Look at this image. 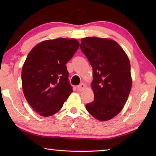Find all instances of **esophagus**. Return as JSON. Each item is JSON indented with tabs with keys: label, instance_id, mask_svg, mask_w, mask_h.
Wrapping results in <instances>:
<instances>
[{
	"label": "esophagus",
	"instance_id": "obj_1",
	"mask_svg": "<svg viewBox=\"0 0 156 156\" xmlns=\"http://www.w3.org/2000/svg\"><path fill=\"white\" fill-rule=\"evenodd\" d=\"M85 87H86L85 84H84V83H81L79 84L78 86H77V89L78 91H83L84 89H85Z\"/></svg>",
	"mask_w": 156,
	"mask_h": 156
}]
</instances>
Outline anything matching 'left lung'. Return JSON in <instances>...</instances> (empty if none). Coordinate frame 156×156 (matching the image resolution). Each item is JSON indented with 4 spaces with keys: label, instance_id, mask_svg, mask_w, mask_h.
Wrapping results in <instances>:
<instances>
[{
    "label": "left lung",
    "instance_id": "8db88e82",
    "mask_svg": "<svg viewBox=\"0 0 156 156\" xmlns=\"http://www.w3.org/2000/svg\"><path fill=\"white\" fill-rule=\"evenodd\" d=\"M80 49L94 73V100L86 105V109L96 119L109 120L120 112L128 99L132 85L130 62L112 39L84 38Z\"/></svg>",
    "mask_w": 156,
    "mask_h": 156
}]
</instances>
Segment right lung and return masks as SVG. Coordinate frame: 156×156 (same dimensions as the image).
Masks as SVG:
<instances>
[{"label": "right lung", "mask_w": 156, "mask_h": 156, "mask_svg": "<svg viewBox=\"0 0 156 156\" xmlns=\"http://www.w3.org/2000/svg\"><path fill=\"white\" fill-rule=\"evenodd\" d=\"M79 46L76 39L59 38L41 42L29 53L21 74L23 90L41 115L57 113L73 91L66 64Z\"/></svg>", "instance_id": "obj_1"}]
</instances>
